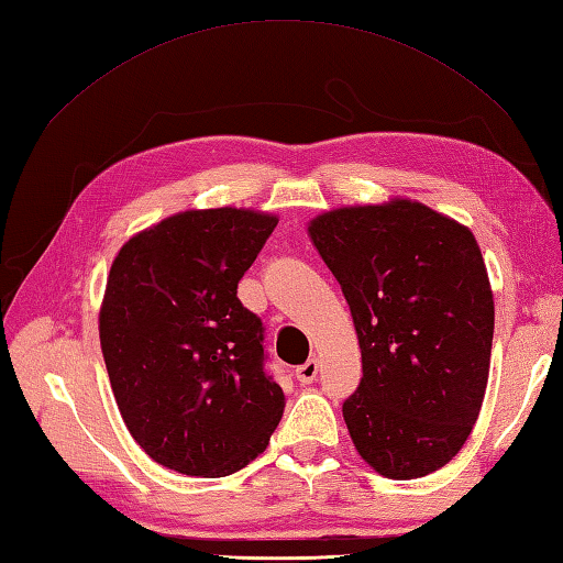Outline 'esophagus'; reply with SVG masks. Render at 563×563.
Wrapping results in <instances>:
<instances>
[{"mask_svg": "<svg viewBox=\"0 0 563 563\" xmlns=\"http://www.w3.org/2000/svg\"><path fill=\"white\" fill-rule=\"evenodd\" d=\"M318 373H320V361L310 358L306 365H300L296 369V377H298V382H303V385H310V382L318 377Z\"/></svg>", "mask_w": 563, "mask_h": 563, "instance_id": "1", "label": "esophagus"}]
</instances>
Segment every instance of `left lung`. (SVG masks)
Returning a JSON list of instances; mask_svg holds the SVG:
<instances>
[{
	"instance_id": "obj_1",
	"label": "left lung",
	"mask_w": 563,
	"mask_h": 563,
	"mask_svg": "<svg viewBox=\"0 0 563 563\" xmlns=\"http://www.w3.org/2000/svg\"><path fill=\"white\" fill-rule=\"evenodd\" d=\"M358 334L363 377L344 401L361 459L391 479L440 471L483 408L495 296L468 227L410 198L308 222Z\"/></svg>"
}]
</instances>
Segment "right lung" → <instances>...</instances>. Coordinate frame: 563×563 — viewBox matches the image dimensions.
Instances as JSON below:
<instances>
[{
    "mask_svg": "<svg viewBox=\"0 0 563 563\" xmlns=\"http://www.w3.org/2000/svg\"><path fill=\"white\" fill-rule=\"evenodd\" d=\"M277 222L245 208L186 210L114 257L100 306L109 385L131 437L164 468L236 473L284 416V391L263 369V322L236 298Z\"/></svg>",
    "mask_w": 563,
    "mask_h": 563,
    "instance_id": "obj_1",
    "label": "right lung"
}]
</instances>
